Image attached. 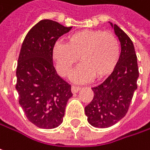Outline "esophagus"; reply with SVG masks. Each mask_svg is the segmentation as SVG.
Returning a JSON list of instances; mask_svg holds the SVG:
<instances>
[{
  "mask_svg": "<svg viewBox=\"0 0 150 150\" xmlns=\"http://www.w3.org/2000/svg\"><path fill=\"white\" fill-rule=\"evenodd\" d=\"M80 89H81V87H79V86H75V85H73V86L71 87V90H72L73 93H77Z\"/></svg>",
  "mask_w": 150,
  "mask_h": 150,
  "instance_id": "obj_1",
  "label": "esophagus"
}]
</instances>
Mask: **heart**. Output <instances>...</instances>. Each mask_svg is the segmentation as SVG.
Listing matches in <instances>:
<instances>
[{
    "instance_id": "1",
    "label": "heart",
    "mask_w": 150,
    "mask_h": 150,
    "mask_svg": "<svg viewBox=\"0 0 150 150\" xmlns=\"http://www.w3.org/2000/svg\"><path fill=\"white\" fill-rule=\"evenodd\" d=\"M121 56V46L116 36L103 30L84 29L70 34L65 44L56 43L53 60L59 74L69 76L80 61L81 64L72 75L75 81L82 82L94 76L102 79L116 68Z\"/></svg>"
}]
</instances>
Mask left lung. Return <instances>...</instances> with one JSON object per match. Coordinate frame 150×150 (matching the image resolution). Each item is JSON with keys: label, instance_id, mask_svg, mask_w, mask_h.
I'll use <instances>...</instances> for the list:
<instances>
[{"label": "left lung", "instance_id": "8db88e82", "mask_svg": "<svg viewBox=\"0 0 150 150\" xmlns=\"http://www.w3.org/2000/svg\"><path fill=\"white\" fill-rule=\"evenodd\" d=\"M111 26L122 51L116 68L103 82L92 88L94 98L85 107L88 122L96 128H108L122 119L137 88L139 70L134 44L117 25Z\"/></svg>", "mask_w": 150, "mask_h": 150}]
</instances>
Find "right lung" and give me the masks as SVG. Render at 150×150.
<instances>
[{
	"label": "right lung",
	"mask_w": 150,
	"mask_h": 150,
	"mask_svg": "<svg viewBox=\"0 0 150 150\" xmlns=\"http://www.w3.org/2000/svg\"><path fill=\"white\" fill-rule=\"evenodd\" d=\"M71 27L42 20L27 34L16 69L15 88L27 118L41 129H54L63 121L71 86L62 80L53 64L56 41Z\"/></svg>",
	"instance_id": "1"
}]
</instances>
